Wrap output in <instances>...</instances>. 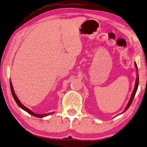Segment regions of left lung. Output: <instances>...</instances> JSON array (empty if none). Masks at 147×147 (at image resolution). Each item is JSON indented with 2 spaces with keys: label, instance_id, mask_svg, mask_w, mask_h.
Wrapping results in <instances>:
<instances>
[{
  "label": "left lung",
  "instance_id": "1",
  "mask_svg": "<svg viewBox=\"0 0 147 147\" xmlns=\"http://www.w3.org/2000/svg\"><path fill=\"white\" fill-rule=\"evenodd\" d=\"M135 64V67H136V71H137V78H136V84H135V87H134V90H133V92L132 93V95H131V97H130V99L129 101V103H128L126 107H125L124 111L123 112V113H121V114H123V113H125V111H126L129 108V107L130 106V105H131V103L133 101V99H134V96L136 94V91H137V89H138V84H139V75H138V67H137V64L136 63H134Z\"/></svg>",
  "mask_w": 147,
  "mask_h": 147
}]
</instances>
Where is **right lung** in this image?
<instances>
[{
	"instance_id": "1",
	"label": "right lung",
	"mask_w": 147,
	"mask_h": 147,
	"mask_svg": "<svg viewBox=\"0 0 147 147\" xmlns=\"http://www.w3.org/2000/svg\"><path fill=\"white\" fill-rule=\"evenodd\" d=\"M10 87H11V93H12V95H13V97L14 98L15 101H16V103H17V105L20 107L21 109H22L23 110H24L25 111L27 112L29 114H31V115H33L35 117H37V118H43V117L45 116H47L48 115H50V114H53L54 113H47V114H36L33 113V112H32L30 109H28L27 107H26L24 105H23L22 103H21L20 101H19V100L18 99V98L17 96V95L15 94V93L14 92V90H13V85H12V83L10 80Z\"/></svg>"
}]
</instances>
